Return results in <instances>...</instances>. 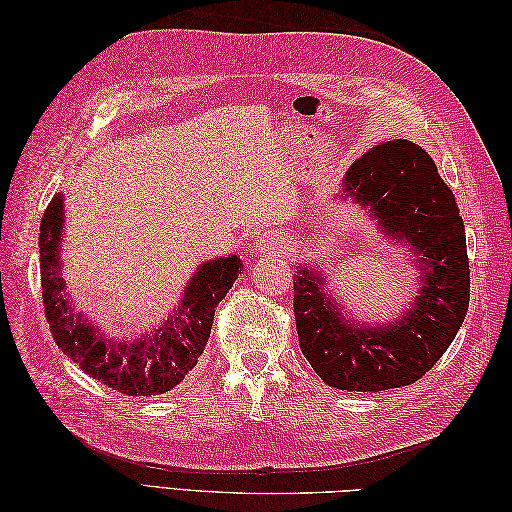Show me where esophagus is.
<instances>
[{
	"mask_svg": "<svg viewBox=\"0 0 512 512\" xmlns=\"http://www.w3.org/2000/svg\"><path fill=\"white\" fill-rule=\"evenodd\" d=\"M256 247H258V252H262V254H269V256H273V254H282L284 250H286V239L282 237V235H265V237H260L258 239V243H256Z\"/></svg>",
	"mask_w": 512,
	"mask_h": 512,
	"instance_id": "1",
	"label": "esophagus"
}]
</instances>
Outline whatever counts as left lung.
I'll return each mask as SVG.
<instances>
[{
    "label": "left lung",
    "mask_w": 512,
    "mask_h": 512,
    "mask_svg": "<svg viewBox=\"0 0 512 512\" xmlns=\"http://www.w3.org/2000/svg\"><path fill=\"white\" fill-rule=\"evenodd\" d=\"M344 192L404 241L421 262V290L408 312L389 324L359 327L324 292V277L294 275V320L309 365L342 391H389L421 380L440 361L470 305L466 228L453 192L418 145L389 141L356 160Z\"/></svg>",
    "instance_id": "obj_1"
}]
</instances>
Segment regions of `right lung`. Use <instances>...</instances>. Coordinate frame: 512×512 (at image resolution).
Masks as SVG:
<instances>
[{"mask_svg":"<svg viewBox=\"0 0 512 512\" xmlns=\"http://www.w3.org/2000/svg\"><path fill=\"white\" fill-rule=\"evenodd\" d=\"M61 228L64 198L55 194L42 215L38 239L42 303L55 344L85 374L117 393L149 397L175 389L203 354L215 307L235 284L243 262L235 254L205 262L185 288L179 307L160 329L138 337L132 344L115 342L98 333L83 316L74 314L66 282L59 275Z\"/></svg>","mask_w":512,"mask_h":512,"instance_id":"1","label":"right lung"}]
</instances>
